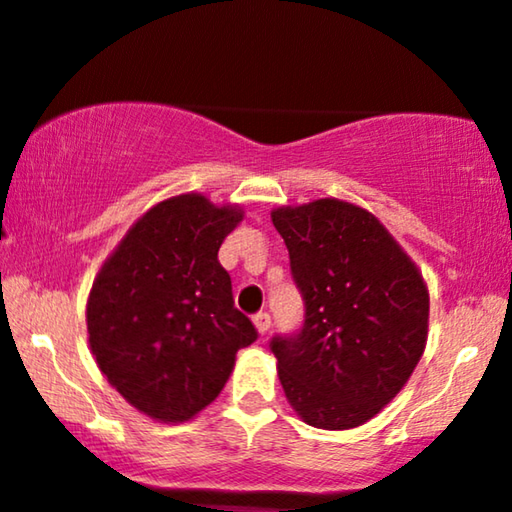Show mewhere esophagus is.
Segmentation results:
<instances>
[{
  "label": "esophagus",
  "mask_w": 512,
  "mask_h": 512,
  "mask_svg": "<svg viewBox=\"0 0 512 512\" xmlns=\"http://www.w3.org/2000/svg\"><path fill=\"white\" fill-rule=\"evenodd\" d=\"M252 323H255V330L260 332V335H267L269 327H271V316H269V313L260 311L257 316H252Z\"/></svg>",
  "instance_id": "1"
}]
</instances>
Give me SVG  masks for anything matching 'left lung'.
<instances>
[{
  "label": "left lung",
  "mask_w": 512,
  "mask_h": 512,
  "mask_svg": "<svg viewBox=\"0 0 512 512\" xmlns=\"http://www.w3.org/2000/svg\"><path fill=\"white\" fill-rule=\"evenodd\" d=\"M304 297L297 337H274L278 379L304 424L363 426L403 391L424 356L428 288L370 210L339 199L271 210Z\"/></svg>",
  "instance_id": "left-lung-1"
}]
</instances>
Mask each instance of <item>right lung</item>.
<instances>
[{"label":"right lung","mask_w":512,"mask_h":512,"mask_svg":"<svg viewBox=\"0 0 512 512\" xmlns=\"http://www.w3.org/2000/svg\"><path fill=\"white\" fill-rule=\"evenodd\" d=\"M241 220L236 203L170 196L138 217L95 276L88 346L109 386L149 419H194L227 384L238 349L257 339L217 260Z\"/></svg>","instance_id":"obj_1"}]
</instances>
